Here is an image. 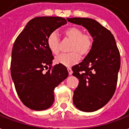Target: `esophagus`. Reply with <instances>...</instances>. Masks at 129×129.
<instances>
[{
  "label": "esophagus",
  "mask_w": 129,
  "mask_h": 129,
  "mask_svg": "<svg viewBox=\"0 0 129 129\" xmlns=\"http://www.w3.org/2000/svg\"><path fill=\"white\" fill-rule=\"evenodd\" d=\"M68 73H69V75L70 76V75L72 74V71L71 70V68H68Z\"/></svg>",
  "instance_id": "esophagus-1"
}]
</instances>
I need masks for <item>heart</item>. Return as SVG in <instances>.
Instances as JSON below:
<instances>
[{
  "instance_id": "heart-1",
  "label": "heart",
  "mask_w": 129,
  "mask_h": 129,
  "mask_svg": "<svg viewBox=\"0 0 129 129\" xmlns=\"http://www.w3.org/2000/svg\"><path fill=\"white\" fill-rule=\"evenodd\" d=\"M65 39L72 41L68 54H61L55 59L56 63L66 67H71L76 64L80 57L88 56L93 47V38L89 33H84L81 28L71 27L63 32ZM47 45L53 54L57 55L60 50V40L55 32H53L47 39Z\"/></svg>"
}]
</instances>
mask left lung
<instances>
[{"label": "left lung", "instance_id": "obj_1", "mask_svg": "<svg viewBox=\"0 0 129 129\" xmlns=\"http://www.w3.org/2000/svg\"><path fill=\"white\" fill-rule=\"evenodd\" d=\"M72 23L85 27L93 38L88 56L72 68L73 76L79 80L74 91L73 102L83 112L102 108L113 96L120 66V53L110 31L92 19L67 18Z\"/></svg>", "mask_w": 129, "mask_h": 129}]
</instances>
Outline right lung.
Instances as JSON below:
<instances>
[{"label": "right lung", "mask_w": 129, "mask_h": 129, "mask_svg": "<svg viewBox=\"0 0 129 129\" xmlns=\"http://www.w3.org/2000/svg\"><path fill=\"white\" fill-rule=\"evenodd\" d=\"M66 23L62 17H35L13 45L11 77L19 98L30 109L43 110L52 106L55 88L68 76L64 66L51 68L54 57L47 45L49 35ZM45 68L48 70L45 72Z\"/></svg>", "instance_id": "add662e5"}]
</instances>
